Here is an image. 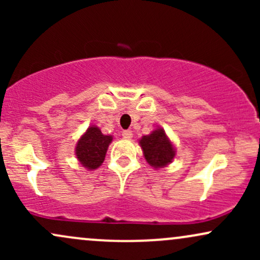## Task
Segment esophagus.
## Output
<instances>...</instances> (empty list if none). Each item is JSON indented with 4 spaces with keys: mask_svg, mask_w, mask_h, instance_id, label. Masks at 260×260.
I'll return each mask as SVG.
<instances>
[{
    "mask_svg": "<svg viewBox=\"0 0 260 260\" xmlns=\"http://www.w3.org/2000/svg\"><path fill=\"white\" fill-rule=\"evenodd\" d=\"M122 137H123V138H126V139H131L133 137L132 131H131V129L123 131V132H122Z\"/></svg>",
    "mask_w": 260,
    "mask_h": 260,
    "instance_id": "1",
    "label": "esophagus"
}]
</instances>
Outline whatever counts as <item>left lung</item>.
<instances>
[{
	"instance_id": "obj_1",
	"label": "left lung",
	"mask_w": 260,
	"mask_h": 260,
	"mask_svg": "<svg viewBox=\"0 0 260 260\" xmlns=\"http://www.w3.org/2000/svg\"><path fill=\"white\" fill-rule=\"evenodd\" d=\"M139 143L144 153L145 160L155 169L165 168L174 159V147L162 128L154 131L149 136H144L139 140Z\"/></svg>"
}]
</instances>
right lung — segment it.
<instances>
[{
    "instance_id": "obj_1",
    "label": "right lung",
    "mask_w": 260,
    "mask_h": 260,
    "mask_svg": "<svg viewBox=\"0 0 260 260\" xmlns=\"http://www.w3.org/2000/svg\"><path fill=\"white\" fill-rule=\"evenodd\" d=\"M112 137L101 133L98 127L86 129L76 147V155L83 166L89 170L98 169L105 160V155Z\"/></svg>"
}]
</instances>
